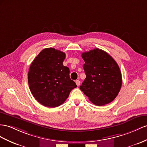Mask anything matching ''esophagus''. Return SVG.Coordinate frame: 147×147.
I'll return each mask as SVG.
<instances>
[{
	"label": "esophagus",
	"mask_w": 147,
	"mask_h": 147,
	"mask_svg": "<svg viewBox=\"0 0 147 147\" xmlns=\"http://www.w3.org/2000/svg\"><path fill=\"white\" fill-rule=\"evenodd\" d=\"M76 85L78 86H80V84H81V82H80V81H79V80H76Z\"/></svg>",
	"instance_id": "esophagus-1"
}]
</instances>
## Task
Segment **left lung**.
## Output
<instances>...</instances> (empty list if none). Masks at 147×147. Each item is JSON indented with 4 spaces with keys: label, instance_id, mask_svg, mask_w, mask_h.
I'll list each match as a JSON object with an SVG mask.
<instances>
[{
    "label": "left lung",
    "instance_id": "8db88e82",
    "mask_svg": "<svg viewBox=\"0 0 147 147\" xmlns=\"http://www.w3.org/2000/svg\"><path fill=\"white\" fill-rule=\"evenodd\" d=\"M86 74L80 89L89 100L101 106L115 99L122 86V74L115 60L99 48L82 53Z\"/></svg>",
    "mask_w": 147,
    "mask_h": 147
}]
</instances>
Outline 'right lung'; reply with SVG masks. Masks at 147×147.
Instances as JSON below:
<instances>
[{"label": "right lung", "instance_id": "add662e5", "mask_svg": "<svg viewBox=\"0 0 147 147\" xmlns=\"http://www.w3.org/2000/svg\"><path fill=\"white\" fill-rule=\"evenodd\" d=\"M65 53L53 48H45L32 63L28 74L30 91L36 100L48 107L59 106L76 88L69 69L63 66Z\"/></svg>", "mask_w": 147, "mask_h": 147}]
</instances>
